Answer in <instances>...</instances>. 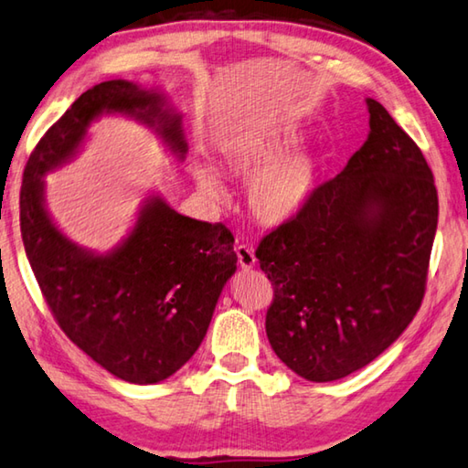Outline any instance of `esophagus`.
Instances as JSON below:
<instances>
[{"label":"esophagus","instance_id":"1","mask_svg":"<svg viewBox=\"0 0 468 468\" xmlns=\"http://www.w3.org/2000/svg\"><path fill=\"white\" fill-rule=\"evenodd\" d=\"M237 258H239V265L247 271V270H253L255 263H258V260H255V253L250 245H239L237 247Z\"/></svg>","mask_w":468,"mask_h":468}]
</instances>
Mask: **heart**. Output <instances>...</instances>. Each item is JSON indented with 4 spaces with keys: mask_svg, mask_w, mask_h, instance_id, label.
<instances>
[{
    "mask_svg": "<svg viewBox=\"0 0 468 468\" xmlns=\"http://www.w3.org/2000/svg\"><path fill=\"white\" fill-rule=\"evenodd\" d=\"M300 142L292 130L245 133L225 145V166L250 185V208L261 225L280 227L294 221L313 200L318 188V160L306 150L290 152ZM197 182L208 197L223 195L218 174L208 164H198Z\"/></svg>",
    "mask_w": 468,
    "mask_h": 468,
    "instance_id": "1",
    "label": "heart"
}]
</instances>
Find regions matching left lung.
Returning a JSON list of instances; mask_svg holds the SVG:
<instances>
[{"mask_svg":"<svg viewBox=\"0 0 468 468\" xmlns=\"http://www.w3.org/2000/svg\"><path fill=\"white\" fill-rule=\"evenodd\" d=\"M341 174L258 251L273 286L265 333L308 381L343 379L388 349L422 304L438 225L432 170L388 109Z\"/></svg>","mask_w":468,"mask_h":468,"instance_id":"1","label":"left lung"}]
</instances>
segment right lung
Masks as SVG:
<instances>
[{
	"mask_svg": "<svg viewBox=\"0 0 468 468\" xmlns=\"http://www.w3.org/2000/svg\"><path fill=\"white\" fill-rule=\"evenodd\" d=\"M103 115L135 119L178 162L188 144L182 115L160 89L99 82L72 103L26 164L22 241L54 318L72 343L115 378L150 386L168 379L203 343L218 296L237 270L233 235L174 210L158 192L113 250L97 253L69 239L46 207L44 176L75 160Z\"/></svg>",
	"mask_w": 468,
	"mask_h": 468,
	"instance_id": "1",
	"label": "right lung"
}]
</instances>
